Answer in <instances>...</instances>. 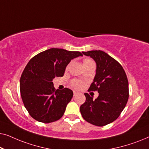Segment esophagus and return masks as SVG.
<instances>
[{
    "label": "esophagus",
    "instance_id": "obj_1",
    "mask_svg": "<svg viewBox=\"0 0 149 149\" xmlns=\"http://www.w3.org/2000/svg\"><path fill=\"white\" fill-rule=\"evenodd\" d=\"M73 93H74V95H76L78 94V92H77V91H73Z\"/></svg>",
    "mask_w": 149,
    "mask_h": 149
}]
</instances>
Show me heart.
<instances>
[{
    "mask_svg": "<svg viewBox=\"0 0 149 149\" xmlns=\"http://www.w3.org/2000/svg\"><path fill=\"white\" fill-rule=\"evenodd\" d=\"M91 62H93L91 60H90V59H85V60H83V65L88 64V63H91ZM72 85L73 87H76V88H81V87L83 86V83L81 82V81L74 80L72 81Z\"/></svg>",
    "mask_w": 149,
    "mask_h": 149,
    "instance_id": "obj_1",
    "label": "heart"
}]
</instances>
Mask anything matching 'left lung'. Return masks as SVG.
Masks as SVG:
<instances>
[{
	"label": "left lung",
	"mask_w": 149,
	"mask_h": 149,
	"mask_svg": "<svg viewBox=\"0 0 149 149\" xmlns=\"http://www.w3.org/2000/svg\"><path fill=\"white\" fill-rule=\"evenodd\" d=\"M96 63V74L88 91H97L93 100L87 93L85 103L80 107L83 119L96 126H104L121 115L129 97V85L123 67L117 60L100 50L83 52Z\"/></svg>",
	"instance_id": "1"
}]
</instances>
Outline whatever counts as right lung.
<instances>
[{
    "label": "right lung",
    "mask_w": 149,
    "mask_h": 149,
    "mask_svg": "<svg viewBox=\"0 0 149 149\" xmlns=\"http://www.w3.org/2000/svg\"><path fill=\"white\" fill-rule=\"evenodd\" d=\"M82 56L79 52L52 48L29 61L21 75L19 87L24 107L33 119L49 123L62 117L73 92L68 88L56 90L52 81L64 75L71 60Z\"/></svg>",
    "instance_id": "obj_1"
}]
</instances>
